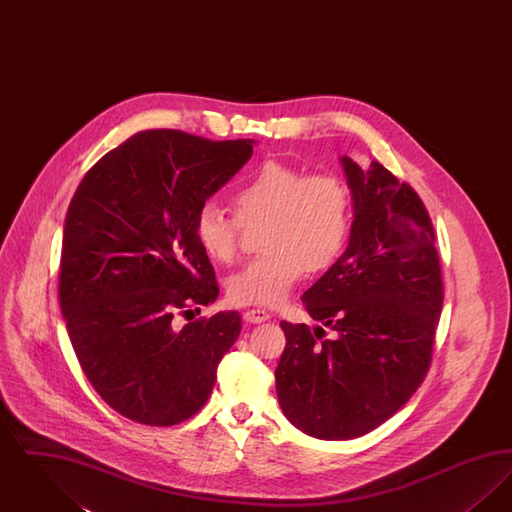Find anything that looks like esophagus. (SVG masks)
Returning a JSON list of instances; mask_svg holds the SVG:
<instances>
[{
  "label": "esophagus",
  "mask_w": 512,
  "mask_h": 512,
  "mask_svg": "<svg viewBox=\"0 0 512 512\" xmlns=\"http://www.w3.org/2000/svg\"><path fill=\"white\" fill-rule=\"evenodd\" d=\"M268 318H270V315H268L267 311H263V309H249V311L244 313L245 322H251V324H261V322H265Z\"/></svg>",
  "instance_id": "esophagus-1"
}]
</instances>
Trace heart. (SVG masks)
<instances>
[{
    "instance_id": "1",
    "label": "heart",
    "mask_w": 512,
    "mask_h": 512,
    "mask_svg": "<svg viewBox=\"0 0 512 512\" xmlns=\"http://www.w3.org/2000/svg\"><path fill=\"white\" fill-rule=\"evenodd\" d=\"M234 203L238 213L213 201L201 205L194 232L211 259L230 263L238 255L244 220L267 219V251L228 282V295L238 305H282L307 270L318 272L336 263L349 234L351 197L334 174H307L268 161L236 190Z\"/></svg>"
}]
</instances>
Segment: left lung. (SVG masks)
I'll use <instances>...</instances> for the list:
<instances>
[{"mask_svg":"<svg viewBox=\"0 0 512 512\" xmlns=\"http://www.w3.org/2000/svg\"><path fill=\"white\" fill-rule=\"evenodd\" d=\"M341 167L353 195L349 245L301 297L317 328L280 322L286 349L274 372L286 418L318 439L365 436L411 399L430 368L443 305L422 199L376 161L363 171L341 157Z\"/></svg>","mask_w":512,"mask_h":512,"instance_id":"left-lung-1","label":"left lung"}]
</instances>
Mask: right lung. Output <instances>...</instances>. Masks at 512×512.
Masks as SVG:
<instances>
[{
    "mask_svg": "<svg viewBox=\"0 0 512 512\" xmlns=\"http://www.w3.org/2000/svg\"><path fill=\"white\" fill-rule=\"evenodd\" d=\"M253 144L144 130L105 153L74 192L61 313L94 390L134 422L172 426L194 416L242 332L236 311L182 328L174 317L219 295L195 215L249 161Z\"/></svg>",
    "mask_w": 512,
    "mask_h": 512,
    "instance_id": "obj_1",
    "label": "right lung"
}]
</instances>
